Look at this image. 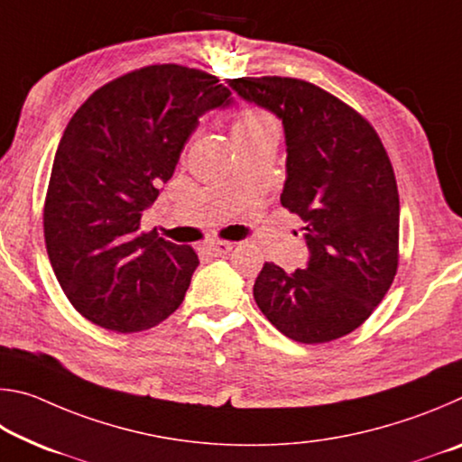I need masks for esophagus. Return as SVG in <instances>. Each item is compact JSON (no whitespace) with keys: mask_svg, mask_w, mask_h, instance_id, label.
I'll return each instance as SVG.
<instances>
[{"mask_svg":"<svg viewBox=\"0 0 462 462\" xmlns=\"http://www.w3.org/2000/svg\"><path fill=\"white\" fill-rule=\"evenodd\" d=\"M232 242H222V240H214V242H208V245H203V250H206L208 254L212 256H224L228 254L232 250Z\"/></svg>","mask_w":462,"mask_h":462,"instance_id":"1","label":"esophagus"}]
</instances>
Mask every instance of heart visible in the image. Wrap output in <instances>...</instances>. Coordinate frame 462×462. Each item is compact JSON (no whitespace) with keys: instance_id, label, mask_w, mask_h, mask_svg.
<instances>
[{"instance_id":"b5f03b06","label":"heart","mask_w":462,"mask_h":462,"mask_svg":"<svg viewBox=\"0 0 462 462\" xmlns=\"http://www.w3.org/2000/svg\"><path fill=\"white\" fill-rule=\"evenodd\" d=\"M264 126H273L271 118L261 109L248 107L238 116L236 124H234V132H242V130H256V128H264Z\"/></svg>"}]
</instances>
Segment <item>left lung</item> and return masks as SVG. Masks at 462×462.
Instances as JSON below:
<instances>
[{
    "mask_svg": "<svg viewBox=\"0 0 462 462\" xmlns=\"http://www.w3.org/2000/svg\"><path fill=\"white\" fill-rule=\"evenodd\" d=\"M226 83L283 124L281 206L306 222L308 264L287 273L264 263L253 289L256 306L295 342L346 336L373 314L397 271L400 195L385 148L361 114L308 81Z\"/></svg>",
    "mask_w": 462,
    "mask_h": 462,
    "instance_id": "left-lung-1",
    "label": "left lung"
}]
</instances>
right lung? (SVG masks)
Returning <instances> with one entry per match:
<instances>
[{
	"label": "right lung",
	"mask_w": 462,
	"mask_h": 462,
	"mask_svg": "<svg viewBox=\"0 0 462 462\" xmlns=\"http://www.w3.org/2000/svg\"><path fill=\"white\" fill-rule=\"evenodd\" d=\"M232 106L217 77L181 65L104 85L65 128L44 203L46 253L81 316L107 330H148L181 306L199 259L140 232L203 114Z\"/></svg>",
	"instance_id": "add662e5"
}]
</instances>
